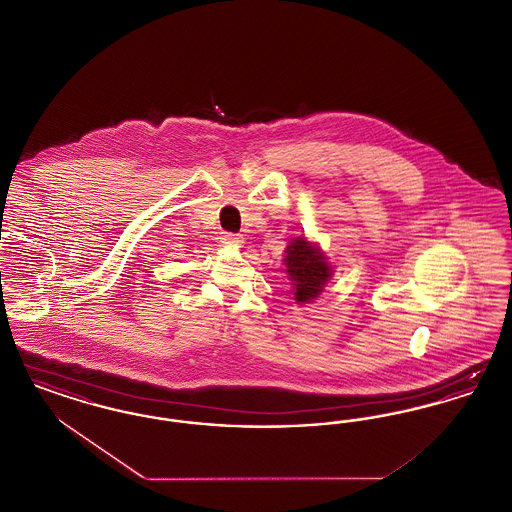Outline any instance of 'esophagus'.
<instances>
[{
  "mask_svg": "<svg viewBox=\"0 0 512 512\" xmlns=\"http://www.w3.org/2000/svg\"><path fill=\"white\" fill-rule=\"evenodd\" d=\"M220 240H222V244L230 245V247H242V244H244L242 236H236V234H230V232H224Z\"/></svg>",
  "mask_w": 512,
  "mask_h": 512,
  "instance_id": "obj_1",
  "label": "esophagus"
}]
</instances>
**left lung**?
Returning a JSON list of instances; mask_svg holds the SVG:
<instances>
[{
    "mask_svg": "<svg viewBox=\"0 0 512 512\" xmlns=\"http://www.w3.org/2000/svg\"><path fill=\"white\" fill-rule=\"evenodd\" d=\"M284 253V272L292 282L293 301L297 305L315 301L334 276V267L328 263V257L317 242H311L305 236L292 238Z\"/></svg>",
    "mask_w": 512,
    "mask_h": 512,
    "instance_id": "8db88e82",
    "label": "left lung"
}]
</instances>
